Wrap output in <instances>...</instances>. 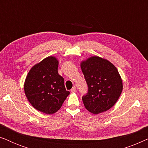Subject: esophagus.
Instances as JSON below:
<instances>
[{
	"instance_id": "esophagus-1",
	"label": "esophagus",
	"mask_w": 148,
	"mask_h": 148,
	"mask_svg": "<svg viewBox=\"0 0 148 148\" xmlns=\"http://www.w3.org/2000/svg\"><path fill=\"white\" fill-rule=\"evenodd\" d=\"M77 91V89H76V87L75 86H73V88L71 90V92H75Z\"/></svg>"
}]
</instances>
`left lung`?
I'll list each match as a JSON object with an SVG mask.
<instances>
[{
    "label": "left lung",
    "mask_w": 148,
    "mask_h": 148,
    "mask_svg": "<svg viewBox=\"0 0 148 148\" xmlns=\"http://www.w3.org/2000/svg\"><path fill=\"white\" fill-rule=\"evenodd\" d=\"M88 87L82 97L86 108L99 114L114 106L123 90V82L118 70L108 60L92 56L81 63Z\"/></svg>",
    "instance_id": "1"
}]
</instances>
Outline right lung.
Here are the masks:
<instances>
[{"instance_id": "right-lung-1", "label": "right lung", "mask_w": 148, "mask_h": 148, "mask_svg": "<svg viewBox=\"0 0 148 148\" xmlns=\"http://www.w3.org/2000/svg\"><path fill=\"white\" fill-rule=\"evenodd\" d=\"M58 65L54 56L44 58L30 69L24 84L30 104L48 114L57 112L70 94L64 87L63 77L58 74Z\"/></svg>"}]
</instances>
